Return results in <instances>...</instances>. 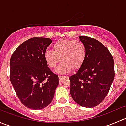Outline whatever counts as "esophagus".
Masks as SVG:
<instances>
[{"mask_svg":"<svg viewBox=\"0 0 126 126\" xmlns=\"http://www.w3.org/2000/svg\"><path fill=\"white\" fill-rule=\"evenodd\" d=\"M66 76H58V78H59V80H60V81H62L63 80V79H65L66 78Z\"/></svg>","mask_w":126,"mask_h":126,"instance_id":"obj_1","label":"esophagus"}]
</instances>
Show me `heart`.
I'll use <instances>...</instances> for the list:
<instances>
[{"mask_svg": "<svg viewBox=\"0 0 126 126\" xmlns=\"http://www.w3.org/2000/svg\"><path fill=\"white\" fill-rule=\"evenodd\" d=\"M52 50L45 52L44 59L50 68H55L62 60L57 69V72L62 74L72 69L79 70L83 66L87 55L85 44L80 40L59 39L52 45Z\"/></svg>", "mask_w": 126, "mask_h": 126, "instance_id": "1", "label": "heart"}]
</instances>
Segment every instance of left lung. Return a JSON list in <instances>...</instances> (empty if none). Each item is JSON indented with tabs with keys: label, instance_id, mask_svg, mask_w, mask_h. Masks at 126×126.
I'll return each instance as SVG.
<instances>
[{
	"label": "left lung",
	"instance_id": "8db88e82",
	"mask_svg": "<svg viewBox=\"0 0 126 126\" xmlns=\"http://www.w3.org/2000/svg\"><path fill=\"white\" fill-rule=\"evenodd\" d=\"M79 38L85 44L87 55L82 68L69 77L70 93L80 106L94 107L105 99L113 82V58L97 39L86 36Z\"/></svg>",
	"mask_w": 126,
	"mask_h": 126
}]
</instances>
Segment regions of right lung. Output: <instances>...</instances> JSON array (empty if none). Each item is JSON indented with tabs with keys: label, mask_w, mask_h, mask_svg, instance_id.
I'll return each instance as SVG.
<instances>
[{
	"label": "right lung",
	"mask_w": 126,
	"mask_h": 126,
	"mask_svg": "<svg viewBox=\"0 0 126 126\" xmlns=\"http://www.w3.org/2000/svg\"><path fill=\"white\" fill-rule=\"evenodd\" d=\"M52 43L48 38L34 37L20 44L11 55L10 79L20 101L40 110L52 101L58 77L47 67L44 53Z\"/></svg>",
	"instance_id": "1"
}]
</instances>
